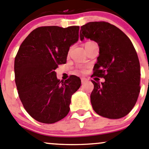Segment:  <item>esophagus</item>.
Wrapping results in <instances>:
<instances>
[{
  "label": "esophagus",
  "instance_id": "34e87169",
  "mask_svg": "<svg viewBox=\"0 0 149 149\" xmlns=\"http://www.w3.org/2000/svg\"><path fill=\"white\" fill-rule=\"evenodd\" d=\"M87 81V79H85V78H81V83L82 84H84L85 82H86Z\"/></svg>",
  "mask_w": 149,
  "mask_h": 149
}]
</instances>
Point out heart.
<instances>
[{
  "label": "heart",
  "mask_w": 149,
  "mask_h": 149,
  "mask_svg": "<svg viewBox=\"0 0 149 149\" xmlns=\"http://www.w3.org/2000/svg\"><path fill=\"white\" fill-rule=\"evenodd\" d=\"M90 42H91V41H88V42H87V43H86H86H90ZM86 44H85V45H86ZM80 70H81V72H84V69H83V68H81V69Z\"/></svg>",
  "instance_id": "1"
}]
</instances>
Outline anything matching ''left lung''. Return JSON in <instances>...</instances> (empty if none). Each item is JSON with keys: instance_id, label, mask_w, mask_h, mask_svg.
I'll return each instance as SVG.
<instances>
[{"instance_id": "obj_1", "label": "left lung", "mask_w": 149, "mask_h": 149, "mask_svg": "<svg viewBox=\"0 0 149 149\" xmlns=\"http://www.w3.org/2000/svg\"><path fill=\"white\" fill-rule=\"evenodd\" d=\"M80 38L98 43L99 56L93 76L105 81H91L92 107L105 118L118 119L132 110L140 93V63L131 40L122 31L107 22H89L81 27Z\"/></svg>"}]
</instances>
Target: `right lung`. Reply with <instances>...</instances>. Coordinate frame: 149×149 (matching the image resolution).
Listing matches in <instances>:
<instances>
[{
  "label": "right lung",
  "instance_id": "obj_1",
  "mask_svg": "<svg viewBox=\"0 0 149 149\" xmlns=\"http://www.w3.org/2000/svg\"><path fill=\"white\" fill-rule=\"evenodd\" d=\"M79 33V26L37 28L17 53L14 71L19 98L29 115L40 123H54L66 116L72 95L81 86L77 76L60 81L55 71L65 63Z\"/></svg>",
  "mask_w": 149,
  "mask_h": 149
}]
</instances>
